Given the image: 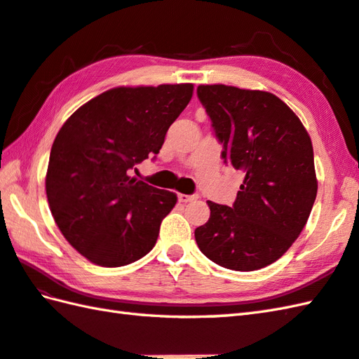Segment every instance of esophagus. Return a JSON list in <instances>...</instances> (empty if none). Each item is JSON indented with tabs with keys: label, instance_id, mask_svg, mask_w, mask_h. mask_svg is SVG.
Masks as SVG:
<instances>
[{
	"label": "esophagus",
	"instance_id": "esophagus-1",
	"mask_svg": "<svg viewBox=\"0 0 359 359\" xmlns=\"http://www.w3.org/2000/svg\"><path fill=\"white\" fill-rule=\"evenodd\" d=\"M177 197H179V202H184V203H188V202H193V201H197V197H199V196H196V194H193V196H188V194H179Z\"/></svg>",
	"mask_w": 359,
	"mask_h": 359
}]
</instances>
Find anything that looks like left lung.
<instances>
[{
	"instance_id": "1",
	"label": "left lung",
	"mask_w": 359,
	"mask_h": 359,
	"mask_svg": "<svg viewBox=\"0 0 359 359\" xmlns=\"http://www.w3.org/2000/svg\"><path fill=\"white\" fill-rule=\"evenodd\" d=\"M225 163L245 174L233 207L208 201L194 236L210 261L236 271L276 262L306 226L318 193L313 147L299 117L271 93L201 85Z\"/></svg>"
}]
</instances>
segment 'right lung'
I'll return each mask as SVG.
<instances>
[{
  "mask_svg": "<svg viewBox=\"0 0 359 359\" xmlns=\"http://www.w3.org/2000/svg\"><path fill=\"white\" fill-rule=\"evenodd\" d=\"M193 90V83L112 88L60 128L46 196L60 231L89 262L128 265L156 245L177 196L131 177L129 170L158 154Z\"/></svg>",
  "mask_w": 359,
  "mask_h": 359,
  "instance_id": "right-lung-1",
  "label": "right lung"
}]
</instances>
